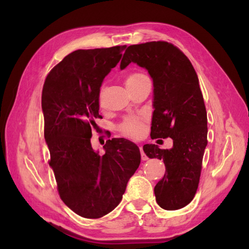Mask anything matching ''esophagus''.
Returning <instances> with one entry per match:
<instances>
[{
	"label": "esophagus",
	"instance_id": "1",
	"mask_svg": "<svg viewBox=\"0 0 249 249\" xmlns=\"http://www.w3.org/2000/svg\"><path fill=\"white\" fill-rule=\"evenodd\" d=\"M139 149H140V153H141V158H142V160H147V156L145 155V153L143 152V149H142V146H140Z\"/></svg>",
	"mask_w": 249,
	"mask_h": 249
}]
</instances>
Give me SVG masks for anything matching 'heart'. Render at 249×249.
I'll use <instances>...</instances> for the list:
<instances>
[{
    "instance_id": "obj_1",
    "label": "heart",
    "mask_w": 249,
    "mask_h": 249,
    "mask_svg": "<svg viewBox=\"0 0 249 249\" xmlns=\"http://www.w3.org/2000/svg\"><path fill=\"white\" fill-rule=\"evenodd\" d=\"M147 77L142 72H133L126 78V86L127 88L133 87L135 84L139 83L140 81L144 80ZM145 125L144 119L138 115H129L122 121L119 125V130L122 135H124L128 138H139L144 133Z\"/></svg>"
}]
</instances>
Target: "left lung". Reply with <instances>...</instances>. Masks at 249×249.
<instances>
[{
	"label": "left lung",
	"instance_id": "left-lung-1",
	"mask_svg": "<svg viewBox=\"0 0 249 249\" xmlns=\"http://www.w3.org/2000/svg\"><path fill=\"white\" fill-rule=\"evenodd\" d=\"M131 62L145 67L154 84L151 138L173 140L170 150L143 145L147 157L166 166L154 188L156 201L165 210L182 209L197 193L208 144V116L197 72L177 46L163 40L129 46L121 70Z\"/></svg>",
	"mask_w": 249,
	"mask_h": 249
}]
</instances>
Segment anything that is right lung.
I'll return each mask as SVG.
<instances>
[{"instance_id": "add662e5", "label": "right lung", "mask_w": 249, "mask_h": 249, "mask_svg": "<svg viewBox=\"0 0 249 249\" xmlns=\"http://www.w3.org/2000/svg\"><path fill=\"white\" fill-rule=\"evenodd\" d=\"M124 49L73 51L52 68L44 83L41 108L49 165L63 202L84 218H100L114 210L140 165L139 147L129 140H108L104 155L91 144L95 119L100 118V86Z\"/></svg>"}]
</instances>
